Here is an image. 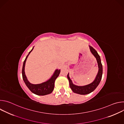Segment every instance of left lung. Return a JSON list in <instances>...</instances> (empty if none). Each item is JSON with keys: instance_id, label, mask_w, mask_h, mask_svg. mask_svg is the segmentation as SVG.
Listing matches in <instances>:
<instances>
[{"instance_id": "8db88e82", "label": "left lung", "mask_w": 124, "mask_h": 124, "mask_svg": "<svg viewBox=\"0 0 124 124\" xmlns=\"http://www.w3.org/2000/svg\"><path fill=\"white\" fill-rule=\"evenodd\" d=\"M89 48L92 54L96 58L98 65L99 70L95 80L92 83L89 84L84 86H78L73 84L72 80L70 79L69 73L67 75V78L69 81L70 86V88H71L72 90L73 91V92L80 95H86L92 92L99 85L102 78V66L101 63L100 56L98 54L97 51L92 46H89Z\"/></svg>"}]
</instances>
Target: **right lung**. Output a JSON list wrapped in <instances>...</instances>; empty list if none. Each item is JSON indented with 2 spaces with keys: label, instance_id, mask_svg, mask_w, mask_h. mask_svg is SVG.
I'll return each instance as SVG.
<instances>
[{
  "label": "right lung",
  "instance_id": "obj_1",
  "mask_svg": "<svg viewBox=\"0 0 124 124\" xmlns=\"http://www.w3.org/2000/svg\"><path fill=\"white\" fill-rule=\"evenodd\" d=\"M33 48L34 47L32 48L31 50L29 52V54L26 57L23 63V66L22 69V76L23 80L25 84H26V86L33 93L39 96H44L49 94L54 91V82L56 79L59 75V74L60 73V70L56 69L54 71V74H53V75L51 77V78L45 82L37 84H32L30 82H29L25 75L24 72V68L26 59L28 56H29V54H30V52L33 49Z\"/></svg>",
  "mask_w": 124,
  "mask_h": 124
}]
</instances>
